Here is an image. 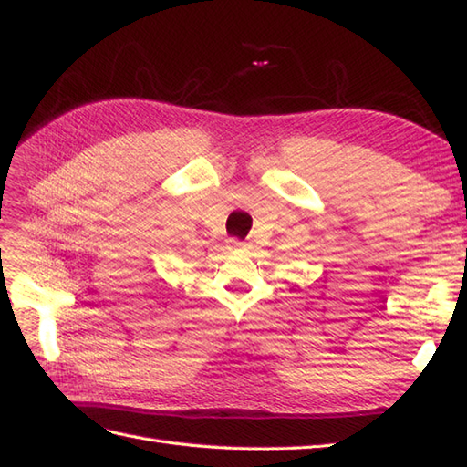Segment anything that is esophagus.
<instances>
[{
    "mask_svg": "<svg viewBox=\"0 0 467 467\" xmlns=\"http://www.w3.org/2000/svg\"><path fill=\"white\" fill-rule=\"evenodd\" d=\"M245 244L239 242V239H230V249H244Z\"/></svg>",
    "mask_w": 467,
    "mask_h": 467,
    "instance_id": "esophagus-1",
    "label": "esophagus"
}]
</instances>
